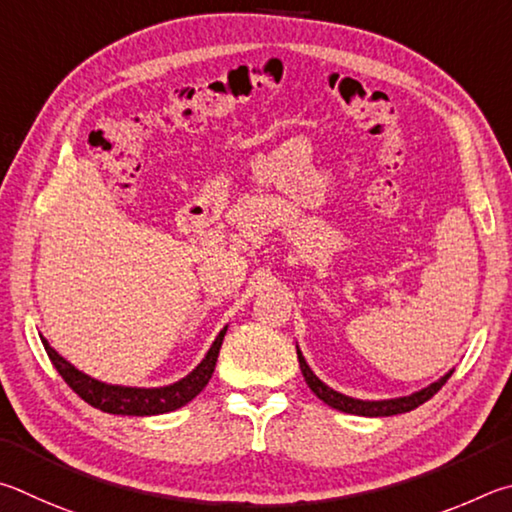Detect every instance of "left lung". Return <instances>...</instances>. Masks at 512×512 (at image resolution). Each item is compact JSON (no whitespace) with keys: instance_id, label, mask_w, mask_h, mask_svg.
Instances as JSON below:
<instances>
[{"instance_id":"1","label":"left lung","mask_w":512,"mask_h":512,"mask_svg":"<svg viewBox=\"0 0 512 512\" xmlns=\"http://www.w3.org/2000/svg\"><path fill=\"white\" fill-rule=\"evenodd\" d=\"M297 355H299V366H301V373L303 378H306L308 387L312 389V393L319 400H324L328 407H333L337 411H344V414H355V416H369V418H378V416H396V414H405V411H411L423 405L429 398L434 396V393L441 391L443 384L450 380V375L454 373L447 371L443 378H438L436 382L429 384V387L420 389L416 393H411V396H402V398H389V400H360V398H351V396H344V393H339L335 389H330L326 382H321L315 371L310 369L306 357H303L301 348L297 346Z\"/></svg>"}]
</instances>
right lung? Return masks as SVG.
Returning <instances> with one entry per match:
<instances>
[{
	"instance_id": "add662e5",
	"label": "right lung",
	"mask_w": 512,
	"mask_h": 512,
	"mask_svg": "<svg viewBox=\"0 0 512 512\" xmlns=\"http://www.w3.org/2000/svg\"><path fill=\"white\" fill-rule=\"evenodd\" d=\"M227 335V326H224L215 342L206 351L204 360L195 366V369L186 375V378L177 380L166 387H121V384H107L92 378L83 371H78L74 364L67 362L56 348H51L47 339H42L44 351H47L51 364L56 366V371L62 375L71 389H74L87 405L105 411V414L116 416H157L168 414L184 407L186 402H191L197 393H200L206 384H209L211 375L215 371V362H218V353L222 346V339Z\"/></svg>"
}]
</instances>
